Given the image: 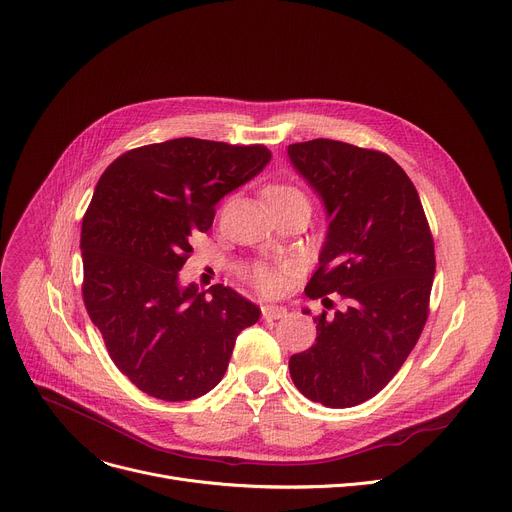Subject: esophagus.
Wrapping results in <instances>:
<instances>
[{
    "mask_svg": "<svg viewBox=\"0 0 512 512\" xmlns=\"http://www.w3.org/2000/svg\"><path fill=\"white\" fill-rule=\"evenodd\" d=\"M262 318L264 320L287 318V307H283V305H262Z\"/></svg>",
    "mask_w": 512,
    "mask_h": 512,
    "instance_id": "1",
    "label": "esophagus"
}]
</instances>
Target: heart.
Listing matches in <instances>:
<instances>
[{"instance_id":"heart-1","label":"heart","mask_w":512,"mask_h":512,"mask_svg":"<svg viewBox=\"0 0 512 512\" xmlns=\"http://www.w3.org/2000/svg\"><path fill=\"white\" fill-rule=\"evenodd\" d=\"M283 196H301V192L293 186H287V184H274V186L266 188V199L268 201H277V199H283ZM285 272H287V266L281 268V270H274L270 266L256 264L248 270V279L256 285L258 291H262L266 295H272V293H277L281 289Z\"/></svg>"}]
</instances>
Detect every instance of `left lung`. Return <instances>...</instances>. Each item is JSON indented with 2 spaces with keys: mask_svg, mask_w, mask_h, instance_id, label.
I'll list each match as a JSON object with an SVG mask.
<instances>
[{
  "mask_svg": "<svg viewBox=\"0 0 512 512\" xmlns=\"http://www.w3.org/2000/svg\"><path fill=\"white\" fill-rule=\"evenodd\" d=\"M293 168L320 194L328 217L320 268L305 295L322 311L316 344L289 359L311 402L350 408L400 371L428 318L435 244L420 196L387 153L332 139L293 143ZM309 313V309H303Z\"/></svg>",
  "mask_w": 512,
  "mask_h": 512,
  "instance_id": "8db88e82",
  "label": "left lung"
}]
</instances>
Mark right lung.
Wrapping results in <instances>:
<instances>
[{
  "instance_id": "obj_1",
  "label": "right lung",
  "mask_w": 512,
  "mask_h": 512,
  "mask_svg": "<svg viewBox=\"0 0 512 512\" xmlns=\"http://www.w3.org/2000/svg\"><path fill=\"white\" fill-rule=\"evenodd\" d=\"M264 145L194 137L123 153L96 184L82 223L84 303L112 363L166 402L205 396L260 307L229 287H182L196 231L215 205L270 162Z\"/></svg>"
}]
</instances>
